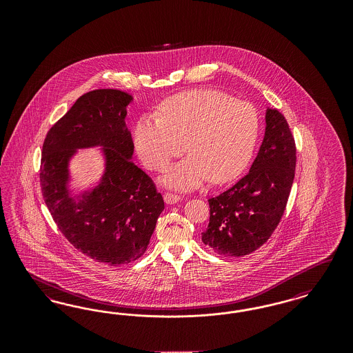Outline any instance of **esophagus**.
Segmentation results:
<instances>
[{"label":"esophagus","instance_id":"obj_1","mask_svg":"<svg viewBox=\"0 0 353 353\" xmlns=\"http://www.w3.org/2000/svg\"><path fill=\"white\" fill-rule=\"evenodd\" d=\"M181 200V197L180 196H177V194H174V193H165L164 194V201L167 202V203H176V202H179Z\"/></svg>","mask_w":353,"mask_h":353}]
</instances>
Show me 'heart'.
Masks as SVG:
<instances>
[{
	"label": "heart",
	"instance_id": "obj_1",
	"mask_svg": "<svg viewBox=\"0 0 353 353\" xmlns=\"http://www.w3.org/2000/svg\"><path fill=\"white\" fill-rule=\"evenodd\" d=\"M160 115H145L134 127L141 163L161 172L185 148L189 152L165 173L163 184L181 190L208 179L225 184L248 167L259 134V118L250 103L217 90H189L163 101Z\"/></svg>",
	"mask_w": 353,
	"mask_h": 353
}]
</instances>
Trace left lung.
<instances>
[{"mask_svg":"<svg viewBox=\"0 0 353 353\" xmlns=\"http://www.w3.org/2000/svg\"><path fill=\"white\" fill-rule=\"evenodd\" d=\"M295 165V140L285 117L268 108L265 137L249 173L209 200L202 242L225 256H243L261 248L285 213Z\"/></svg>","mask_w":353,"mask_h":353,"instance_id":"left-lung-1","label":"left lung"}]
</instances>
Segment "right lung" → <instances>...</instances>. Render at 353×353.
Instances as JSON below:
<instances>
[{
    "mask_svg": "<svg viewBox=\"0 0 353 353\" xmlns=\"http://www.w3.org/2000/svg\"><path fill=\"white\" fill-rule=\"evenodd\" d=\"M132 99L112 88L84 94L51 127L42 147L39 179L51 217L75 249L108 266L140 258L164 210L151 177L131 160L134 141L125 117ZM92 146H101L105 156L101 181L72 196L69 160Z\"/></svg>",
    "mask_w": 353,
    "mask_h": 353,
    "instance_id": "1",
    "label": "right lung"
}]
</instances>
